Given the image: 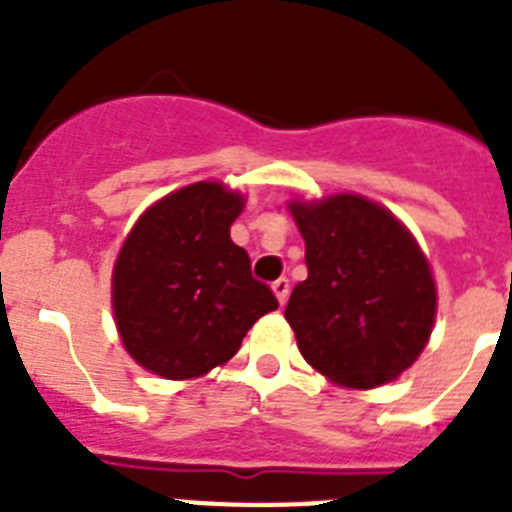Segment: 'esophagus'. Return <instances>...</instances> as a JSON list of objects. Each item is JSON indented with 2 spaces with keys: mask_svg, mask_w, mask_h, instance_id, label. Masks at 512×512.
Wrapping results in <instances>:
<instances>
[{
  "mask_svg": "<svg viewBox=\"0 0 512 512\" xmlns=\"http://www.w3.org/2000/svg\"><path fill=\"white\" fill-rule=\"evenodd\" d=\"M271 289H274V295H277V300H279V305H284V302H287V297H289V279H277V282L271 284Z\"/></svg>",
  "mask_w": 512,
  "mask_h": 512,
  "instance_id": "1",
  "label": "esophagus"
}]
</instances>
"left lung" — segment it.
<instances>
[{
  "label": "left lung",
  "mask_w": 512,
  "mask_h": 512,
  "mask_svg": "<svg viewBox=\"0 0 512 512\" xmlns=\"http://www.w3.org/2000/svg\"><path fill=\"white\" fill-rule=\"evenodd\" d=\"M307 279L284 318L312 369L372 390L415 364L436 320V282L410 230L361 194L289 202Z\"/></svg>",
  "instance_id": "1"
}]
</instances>
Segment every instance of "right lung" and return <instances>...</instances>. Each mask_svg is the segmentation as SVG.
Here are the masks:
<instances>
[{
	"label": "right lung",
	"mask_w": 512,
	"mask_h": 512,
	"mask_svg": "<svg viewBox=\"0 0 512 512\" xmlns=\"http://www.w3.org/2000/svg\"><path fill=\"white\" fill-rule=\"evenodd\" d=\"M243 197L197 182L148 207L112 269V310L122 346L164 379L202 377L233 359L243 336L279 302L251 277L230 241Z\"/></svg>",
	"instance_id": "add662e5"
}]
</instances>
